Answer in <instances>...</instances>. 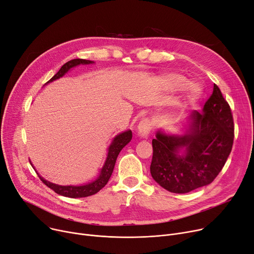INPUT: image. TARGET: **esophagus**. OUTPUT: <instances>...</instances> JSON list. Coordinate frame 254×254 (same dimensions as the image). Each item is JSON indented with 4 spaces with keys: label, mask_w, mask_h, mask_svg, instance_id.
<instances>
[{
    "label": "esophagus",
    "mask_w": 254,
    "mask_h": 254,
    "mask_svg": "<svg viewBox=\"0 0 254 254\" xmlns=\"http://www.w3.org/2000/svg\"><path fill=\"white\" fill-rule=\"evenodd\" d=\"M153 129V124L151 122L150 119H143L138 124V133L140 134V136L146 137L148 136V134L151 133Z\"/></svg>",
    "instance_id": "1"
}]
</instances>
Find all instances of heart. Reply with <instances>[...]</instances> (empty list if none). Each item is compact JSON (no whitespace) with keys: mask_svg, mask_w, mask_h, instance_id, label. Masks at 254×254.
Listing matches in <instances>:
<instances>
[{"mask_svg":"<svg viewBox=\"0 0 254 254\" xmlns=\"http://www.w3.org/2000/svg\"><path fill=\"white\" fill-rule=\"evenodd\" d=\"M163 82L169 89H171V90H178V89L183 88L187 84L188 80L186 77L183 76V74L170 73V74H167V76L163 79ZM197 92H198V89L195 86L193 85L189 86L188 88L189 97H193L197 94Z\"/></svg>","mask_w":254,"mask_h":254,"instance_id":"b5f03b06","label":"heart"}]
</instances>
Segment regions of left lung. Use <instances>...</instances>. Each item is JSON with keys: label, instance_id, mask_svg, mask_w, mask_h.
<instances>
[{"label": "left lung", "instance_id": "left-lung-1", "mask_svg": "<svg viewBox=\"0 0 254 254\" xmlns=\"http://www.w3.org/2000/svg\"><path fill=\"white\" fill-rule=\"evenodd\" d=\"M184 136L158 132L153 139L151 174L165 190L186 193L211 184L225 166L234 142V119L230 104L217 85L204 104L192 112ZM186 147V155L178 151Z\"/></svg>", "mask_w": 254, "mask_h": 254}]
</instances>
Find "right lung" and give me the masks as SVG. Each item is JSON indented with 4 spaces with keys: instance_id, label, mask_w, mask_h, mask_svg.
Listing matches in <instances>:
<instances>
[{
    "instance_id": "obj_1",
    "label": "right lung",
    "mask_w": 254,
    "mask_h": 254,
    "mask_svg": "<svg viewBox=\"0 0 254 254\" xmlns=\"http://www.w3.org/2000/svg\"><path fill=\"white\" fill-rule=\"evenodd\" d=\"M93 62L91 61H86V59H72V61L67 62L66 64H64L62 68L58 70V72L47 82H52L56 79H59L61 77H63L64 74L68 71L69 68L79 65V64H92ZM132 139V132L131 130H128L126 132H123L121 134H119L115 137V139L113 140L111 146L109 147V154H108V158L106 163L101 169V172L99 174V176L96 178V180L90 184L85 185V186H58V185H54L51 184L47 181H45L43 177L39 176L40 180L43 182V184L45 186H47L48 188L52 189L58 195H62L64 197H68V198H83V197H88V196H92L94 193H96L97 191H99L104 186H106L110 180V177L113 173L115 164H116V160L118 158L119 153L121 152L122 148Z\"/></svg>"
}]
</instances>
